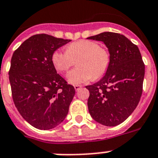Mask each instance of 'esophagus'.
<instances>
[{"label": "esophagus", "mask_w": 158, "mask_h": 158, "mask_svg": "<svg viewBox=\"0 0 158 158\" xmlns=\"http://www.w3.org/2000/svg\"><path fill=\"white\" fill-rule=\"evenodd\" d=\"M74 87H75V89L76 91H79V89H80V88H82L81 85H75V86H74Z\"/></svg>", "instance_id": "34e87169"}]
</instances>
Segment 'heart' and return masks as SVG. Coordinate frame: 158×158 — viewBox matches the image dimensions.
Masks as SVG:
<instances>
[{"mask_svg": "<svg viewBox=\"0 0 158 158\" xmlns=\"http://www.w3.org/2000/svg\"><path fill=\"white\" fill-rule=\"evenodd\" d=\"M76 60L79 66L67 76L68 81L72 84H80L93 77L98 79L103 76L110 66V53L97 42L81 40L70 44L66 51L56 50L52 55L55 69L61 73L67 72Z\"/></svg>", "mask_w": 158, "mask_h": 158, "instance_id": "b5f03b06", "label": "heart"}]
</instances>
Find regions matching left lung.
Instances as JSON below:
<instances>
[{
  "label": "left lung",
  "instance_id": "8db88e82",
  "mask_svg": "<svg viewBox=\"0 0 158 158\" xmlns=\"http://www.w3.org/2000/svg\"><path fill=\"white\" fill-rule=\"evenodd\" d=\"M104 42L110 53L105 76L89 91L88 111L95 121L108 127L124 122L136 108L143 92L144 63L137 45L123 35L103 32L88 37Z\"/></svg>",
  "mask_w": 158,
  "mask_h": 158
}]
</instances>
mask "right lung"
Returning a JSON list of instances; mask_svg holds the SVG:
<instances>
[{
  "label": "right lung",
  "instance_id": "obj_1",
  "mask_svg": "<svg viewBox=\"0 0 158 158\" xmlns=\"http://www.w3.org/2000/svg\"><path fill=\"white\" fill-rule=\"evenodd\" d=\"M70 40L37 34L13 53L9 70L14 103L28 123L49 130L61 123L69 111L75 88L57 74L52 55Z\"/></svg>",
  "mask_w": 158,
  "mask_h": 158
}]
</instances>
